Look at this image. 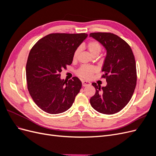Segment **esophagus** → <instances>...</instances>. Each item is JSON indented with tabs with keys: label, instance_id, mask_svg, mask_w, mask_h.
<instances>
[{
	"label": "esophagus",
	"instance_id": "1",
	"mask_svg": "<svg viewBox=\"0 0 156 156\" xmlns=\"http://www.w3.org/2000/svg\"><path fill=\"white\" fill-rule=\"evenodd\" d=\"M90 84V83L88 81H82V86L83 87H87V86H89Z\"/></svg>",
	"mask_w": 156,
	"mask_h": 156
}]
</instances>
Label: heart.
Here are the masks:
<instances>
[{
    "label": "heart",
    "mask_w": 156,
    "mask_h": 156,
    "mask_svg": "<svg viewBox=\"0 0 156 156\" xmlns=\"http://www.w3.org/2000/svg\"><path fill=\"white\" fill-rule=\"evenodd\" d=\"M87 49L89 51L90 54L92 56H98L100 54V51L101 50V46L99 42L96 41H89L87 45ZM80 49H77L75 51L73 54V59H76L78 57V55L79 54ZM96 69L92 66H82L80 67L77 70V73L80 77H81L84 79H90L92 76L93 73L95 72Z\"/></svg>",
    "instance_id": "heart-1"
}]
</instances>
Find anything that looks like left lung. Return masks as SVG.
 <instances>
[{
  "mask_svg": "<svg viewBox=\"0 0 156 156\" xmlns=\"http://www.w3.org/2000/svg\"><path fill=\"white\" fill-rule=\"evenodd\" d=\"M104 47L106 56L101 71L107 85L101 87L92 83L96 93L90 100L91 106L98 112L112 115L120 111L130 101L136 83V63L130 46L112 33L90 34Z\"/></svg>",
  "mask_w": 156,
  "mask_h": 156,
  "instance_id": "8db88e82",
  "label": "left lung"
}]
</instances>
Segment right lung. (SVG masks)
I'll use <instances>...</instances> for the list:
<instances>
[{
  "instance_id": "right-lung-1",
  "label": "right lung",
  "mask_w": 156,
  "mask_h": 156,
  "mask_svg": "<svg viewBox=\"0 0 156 156\" xmlns=\"http://www.w3.org/2000/svg\"><path fill=\"white\" fill-rule=\"evenodd\" d=\"M87 34H50L42 37L30 51L26 66L28 90L36 104L52 115L72 107L81 88V82L73 77L60 78V72L72 63L73 54Z\"/></svg>"
}]
</instances>
